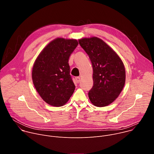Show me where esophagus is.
Masks as SVG:
<instances>
[{
  "instance_id": "esophagus-1",
  "label": "esophagus",
  "mask_w": 154,
  "mask_h": 154,
  "mask_svg": "<svg viewBox=\"0 0 154 154\" xmlns=\"http://www.w3.org/2000/svg\"><path fill=\"white\" fill-rule=\"evenodd\" d=\"M75 80H76V82L77 83H79L80 80V77H75Z\"/></svg>"
}]
</instances>
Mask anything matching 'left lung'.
<instances>
[{
  "label": "left lung",
  "instance_id": "8db88e82",
  "mask_svg": "<svg viewBox=\"0 0 154 154\" xmlns=\"http://www.w3.org/2000/svg\"><path fill=\"white\" fill-rule=\"evenodd\" d=\"M79 42L93 66V86L88 93L91 102L98 107L111 104L119 96L125 82V69L122 60L99 38H83Z\"/></svg>",
  "mask_w": 154,
  "mask_h": 154
}]
</instances>
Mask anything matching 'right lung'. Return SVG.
Returning <instances> with one entry per match:
<instances>
[{
    "instance_id": "right-lung-1",
    "label": "right lung",
    "mask_w": 154,
    "mask_h": 154,
    "mask_svg": "<svg viewBox=\"0 0 154 154\" xmlns=\"http://www.w3.org/2000/svg\"><path fill=\"white\" fill-rule=\"evenodd\" d=\"M79 42L75 39L57 38L35 60L32 72L36 90L49 105L61 106L69 100L75 86L70 75L69 56Z\"/></svg>"
}]
</instances>
